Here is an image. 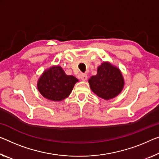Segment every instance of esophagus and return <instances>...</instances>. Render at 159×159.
Wrapping results in <instances>:
<instances>
[{
  "label": "esophagus",
  "instance_id": "esophagus-1",
  "mask_svg": "<svg viewBox=\"0 0 159 159\" xmlns=\"http://www.w3.org/2000/svg\"><path fill=\"white\" fill-rule=\"evenodd\" d=\"M80 79H81V80H82V81H86V80H87V74H81V75H80Z\"/></svg>",
  "mask_w": 159,
  "mask_h": 159
}]
</instances>
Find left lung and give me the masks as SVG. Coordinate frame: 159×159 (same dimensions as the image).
<instances>
[{"label": "left lung", "mask_w": 159, "mask_h": 159, "mask_svg": "<svg viewBox=\"0 0 159 159\" xmlns=\"http://www.w3.org/2000/svg\"><path fill=\"white\" fill-rule=\"evenodd\" d=\"M92 91L105 100L113 99L121 93L124 86L120 70L108 62H104L97 68V74L89 80Z\"/></svg>", "instance_id": "left-lung-1"}]
</instances>
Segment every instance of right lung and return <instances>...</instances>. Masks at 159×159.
I'll return each instance as SVG.
<instances>
[{"instance_id": "obj_1", "label": "right lung", "mask_w": 159, "mask_h": 159, "mask_svg": "<svg viewBox=\"0 0 159 159\" xmlns=\"http://www.w3.org/2000/svg\"><path fill=\"white\" fill-rule=\"evenodd\" d=\"M78 80L67 75L60 66H52L44 71L39 78L37 87L40 93L49 100L59 102L71 93Z\"/></svg>"}]
</instances>
